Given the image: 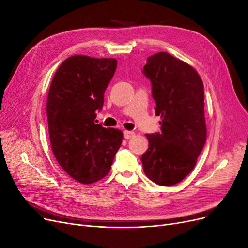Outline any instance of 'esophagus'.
Wrapping results in <instances>:
<instances>
[{"mask_svg": "<svg viewBox=\"0 0 248 248\" xmlns=\"http://www.w3.org/2000/svg\"><path fill=\"white\" fill-rule=\"evenodd\" d=\"M132 137H134V132L130 131V130H124V138L125 139H131Z\"/></svg>", "mask_w": 248, "mask_h": 248, "instance_id": "obj_1", "label": "esophagus"}]
</instances>
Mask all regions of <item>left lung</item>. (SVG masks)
<instances>
[{
    "label": "left lung",
    "instance_id": "left-lung-1",
    "mask_svg": "<svg viewBox=\"0 0 248 248\" xmlns=\"http://www.w3.org/2000/svg\"><path fill=\"white\" fill-rule=\"evenodd\" d=\"M144 73L152 82L161 132L146 134L149 148L140 157L142 169L154 183L171 186L196 167L205 145L204 85L192 66L169 52L150 56Z\"/></svg>",
    "mask_w": 248,
    "mask_h": 248
}]
</instances>
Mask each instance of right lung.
I'll return each instance as SVG.
<instances>
[{
  "instance_id": "obj_1",
  "label": "right lung",
  "mask_w": 248,
  "mask_h": 248,
  "mask_svg": "<svg viewBox=\"0 0 248 248\" xmlns=\"http://www.w3.org/2000/svg\"><path fill=\"white\" fill-rule=\"evenodd\" d=\"M116 68L114 58L71 56L60 65L48 90L52 153L67 174L81 184L106 177L122 144L121 130L95 123Z\"/></svg>"
}]
</instances>
